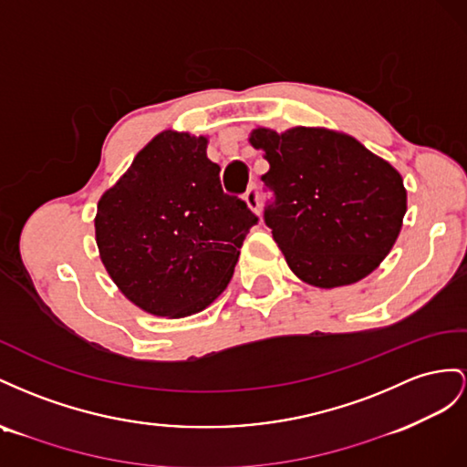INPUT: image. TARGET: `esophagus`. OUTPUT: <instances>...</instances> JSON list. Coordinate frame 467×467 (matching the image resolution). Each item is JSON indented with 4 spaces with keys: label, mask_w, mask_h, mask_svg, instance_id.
Instances as JSON below:
<instances>
[{
    "label": "esophagus",
    "mask_w": 467,
    "mask_h": 467,
    "mask_svg": "<svg viewBox=\"0 0 467 467\" xmlns=\"http://www.w3.org/2000/svg\"><path fill=\"white\" fill-rule=\"evenodd\" d=\"M244 202H246V205H248L252 211L260 213V193H258V185H256V183H252L250 188L246 190Z\"/></svg>",
    "instance_id": "obj_1"
}]
</instances>
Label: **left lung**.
I'll return each mask as SVG.
<instances>
[{"label": "left lung", "mask_w": 467, "mask_h": 467, "mask_svg": "<svg viewBox=\"0 0 467 467\" xmlns=\"http://www.w3.org/2000/svg\"><path fill=\"white\" fill-rule=\"evenodd\" d=\"M274 193L264 221L299 279L315 287L359 282L389 254L407 211L399 171L344 132L254 129Z\"/></svg>", "instance_id": "left-lung-1"}]
</instances>
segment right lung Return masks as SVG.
Masks as SVG:
<instances>
[{
  "label": "right lung",
  "mask_w": 467,
  "mask_h": 467,
  "mask_svg": "<svg viewBox=\"0 0 467 467\" xmlns=\"http://www.w3.org/2000/svg\"><path fill=\"white\" fill-rule=\"evenodd\" d=\"M207 139L164 130L98 203L96 241L123 296L156 317L203 311L229 285L258 223L224 193Z\"/></svg>",
  "instance_id": "add662e5"
}]
</instances>
